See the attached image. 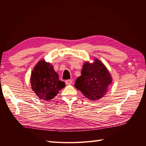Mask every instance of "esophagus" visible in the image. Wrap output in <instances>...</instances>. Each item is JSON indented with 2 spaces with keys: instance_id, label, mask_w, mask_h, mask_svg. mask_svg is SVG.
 Listing matches in <instances>:
<instances>
[{
  "instance_id": "1",
  "label": "esophagus",
  "mask_w": 146,
  "mask_h": 146,
  "mask_svg": "<svg viewBox=\"0 0 146 146\" xmlns=\"http://www.w3.org/2000/svg\"><path fill=\"white\" fill-rule=\"evenodd\" d=\"M65 83L67 85H70V84H72V80H67L65 81Z\"/></svg>"
}]
</instances>
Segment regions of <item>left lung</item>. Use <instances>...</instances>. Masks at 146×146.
<instances>
[{"label": "left lung", "mask_w": 146, "mask_h": 146, "mask_svg": "<svg viewBox=\"0 0 146 146\" xmlns=\"http://www.w3.org/2000/svg\"><path fill=\"white\" fill-rule=\"evenodd\" d=\"M111 82L112 78L107 68L96 58L93 63L86 62L83 64L82 76L77 78L74 86L86 98L96 100L104 96Z\"/></svg>", "instance_id": "8db88e82"}]
</instances>
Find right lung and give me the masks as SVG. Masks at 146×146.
<instances>
[{
    "mask_svg": "<svg viewBox=\"0 0 146 146\" xmlns=\"http://www.w3.org/2000/svg\"><path fill=\"white\" fill-rule=\"evenodd\" d=\"M32 89L40 99L50 100L65 86V83L59 80L58 75L50 63L41 60L35 66L30 77Z\"/></svg>",
    "mask_w": 146,
    "mask_h": 146,
    "instance_id": "1",
    "label": "right lung"
}]
</instances>
